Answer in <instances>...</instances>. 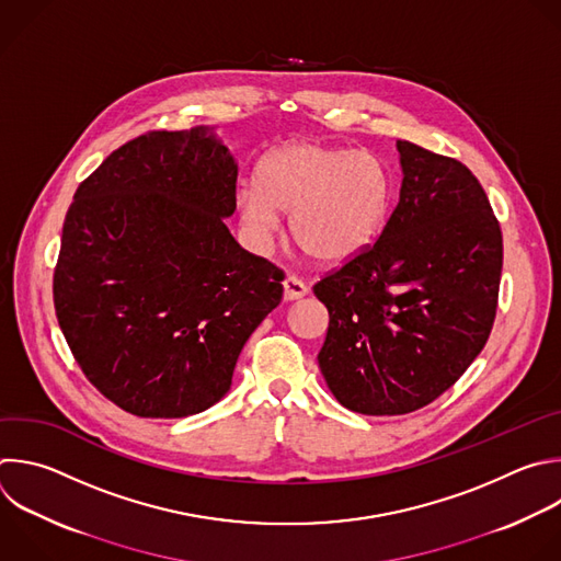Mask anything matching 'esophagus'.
Here are the masks:
<instances>
[{
	"instance_id": "34e87169",
	"label": "esophagus",
	"mask_w": 561,
	"mask_h": 561,
	"mask_svg": "<svg viewBox=\"0 0 561 561\" xmlns=\"http://www.w3.org/2000/svg\"><path fill=\"white\" fill-rule=\"evenodd\" d=\"M306 295H308V286H306L299 277L288 275V277L284 279V299H286V301H295V299H301V297H306Z\"/></svg>"
}]
</instances>
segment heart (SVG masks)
Returning <instances> with one entry per match:
<instances>
[{
    "label": "heart",
    "instance_id": "b5f03b06",
    "mask_svg": "<svg viewBox=\"0 0 561 561\" xmlns=\"http://www.w3.org/2000/svg\"><path fill=\"white\" fill-rule=\"evenodd\" d=\"M390 203L392 178L379 156L319 140L271 149L238 196L242 222L257 242H268L279 214H290L295 242L323 264H345L369 249Z\"/></svg>",
    "mask_w": 561,
    "mask_h": 561
}]
</instances>
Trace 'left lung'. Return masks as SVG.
Segmentation results:
<instances>
[{"label": "left lung", "instance_id": "left-lung-1", "mask_svg": "<svg viewBox=\"0 0 561 561\" xmlns=\"http://www.w3.org/2000/svg\"><path fill=\"white\" fill-rule=\"evenodd\" d=\"M403 184L379 240L314 284L334 399L358 414L416 412L482 352L497 310L502 231L456 158L397 140Z\"/></svg>", "mask_w": 561, "mask_h": 561}]
</instances>
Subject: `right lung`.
Segmentation results:
<instances>
[{"label": "right lung", "mask_w": 561, "mask_h": 561, "mask_svg": "<svg viewBox=\"0 0 561 561\" xmlns=\"http://www.w3.org/2000/svg\"><path fill=\"white\" fill-rule=\"evenodd\" d=\"M238 162L211 127L147 131L75 194L53 279L88 381L140 419L216 405L238 356L282 301L284 273L225 225Z\"/></svg>", "instance_id": "obj_1"}]
</instances>
